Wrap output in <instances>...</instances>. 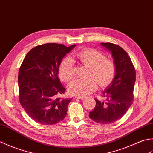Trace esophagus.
<instances>
[{
	"label": "esophagus",
	"instance_id": "esophagus-1",
	"mask_svg": "<svg viewBox=\"0 0 153 153\" xmlns=\"http://www.w3.org/2000/svg\"><path fill=\"white\" fill-rule=\"evenodd\" d=\"M74 98H77V99H80V100H83L85 98V96H74Z\"/></svg>",
	"mask_w": 153,
	"mask_h": 153
}]
</instances>
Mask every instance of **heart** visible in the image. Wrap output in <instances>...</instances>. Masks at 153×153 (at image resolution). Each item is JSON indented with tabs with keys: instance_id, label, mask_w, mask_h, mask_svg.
I'll list each match as a JSON object with an SVG mask.
<instances>
[{
	"instance_id": "obj_1",
	"label": "heart",
	"mask_w": 153,
	"mask_h": 153,
	"mask_svg": "<svg viewBox=\"0 0 153 153\" xmlns=\"http://www.w3.org/2000/svg\"><path fill=\"white\" fill-rule=\"evenodd\" d=\"M75 57L80 63L89 67L87 80L76 79L68 86L71 94L82 96L88 95L96 90L98 85L104 88L113 80L116 74V65L111 59L105 58L103 53L93 48H85L78 51ZM61 79L65 82L72 80L74 76V65L70 57H65L59 67Z\"/></svg>"
}]
</instances>
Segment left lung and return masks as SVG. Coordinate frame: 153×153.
<instances>
[{
	"mask_svg": "<svg viewBox=\"0 0 153 153\" xmlns=\"http://www.w3.org/2000/svg\"><path fill=\"white\" fill-rule=\"evenodd\" d=\"M101 44L111 53L116 74L111 85L103 92L105 100L95 98L96 106L89 117L96 123L110 124L121 119L131 105L136 73L131 58L123 48L111 43Z\"/></svg>",
	"mask_w": 153,
	"mask_h": 153,
	"instance_id": "8db88e82",
	"label": "left lung"
}]
</instances>
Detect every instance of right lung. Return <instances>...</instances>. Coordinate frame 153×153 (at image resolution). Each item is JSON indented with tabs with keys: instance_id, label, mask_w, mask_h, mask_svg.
Wrapping results in <instances>:
<instances>
[{
	"instance_id": "right-lung-1",
	"label": "right lung",
	"mask_w": 153,
	"mask_h": 153,
	"mask_svg": "<svg viewBox=\"0 0 153 153\" xmlns=\"http://www.w3.org/2000/svg\"><path fill=\"white\" fill-rule=\"evenodd\" d=\"M75 46L45 43L32 48L25 57L18 73L19 101L36 122L54 125L66 116L72 98L59 97L66 90L58 77L59 67Z\"/></svg>"
}]
</instances>
